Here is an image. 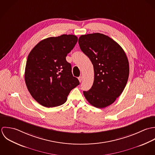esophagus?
<instances>
[{
  "label": "esophagus",
  "mask_w": 155,
  "mask_h": 155,
  "mask_svg": "<svg viewBox=\"0 0 155 155\" xmlns=\"http://www.w3.org/2000/svg\"><path fill=\"white\" fill-rule=\"evenodd\" d=\"M78 80L80 81V82H81V81L83 80V77L82 76H80L78 77Z\"/></svg>",
  "instance_id": "1"
}]
</instances>
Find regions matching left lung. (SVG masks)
<instances>
[{
    "label": "left lung",
    "mask_w": 155,
    "mask_h": 155,
    "mask_svg": "<svg viewBox=\"0 0 155 155\" xmlns=\"http://www.w3.org/2000/svg\"><path fill=\"white\" fill-rule=\"evenodd\" d=\"M78 43L94 69L93 85L83 91L84 95L92 105L105 108L116 100L126 85L129 74L127 56L119 44L102 33L81 35Z\"/></svg>",
    "instance_id": "8db88e82"
}]
</instances>
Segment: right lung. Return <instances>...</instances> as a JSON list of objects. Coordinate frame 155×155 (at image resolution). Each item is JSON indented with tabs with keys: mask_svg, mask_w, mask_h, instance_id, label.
<instances>
[{
	"mask_svg": "<svg viewBox=\"0 0 155 155\" xmlns=\"http://www.w3.org/2000/svg\"><path fill=\"white\" fill-rule=\"evenodd\" d=\"M78 41L74 35H62L41 41L28 55L25 73L31 96L45 107L61 105L71 91L80 84L73 77L67 54Z\"/></svg>",
	"mask_w": 155,
	"mask_h": 155,
	"instance_id": "add662e5",
	"label": "right lung"
}]
</instances>
